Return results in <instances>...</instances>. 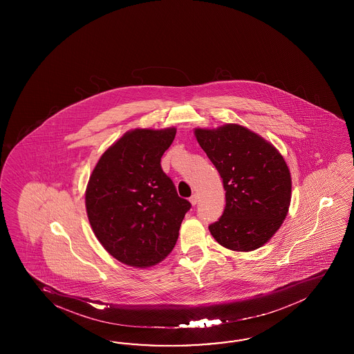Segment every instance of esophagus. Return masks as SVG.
<instances>
[{"mask_svg": "<svg viewBox=\"0 0 354 354\" xmlns=\"http://www.w3.org/2000/svg\"><path fill=\"white\" fill-rule=\"evenodd\" d=\"M189 203L192 205H196L198 203V196L197 194H192V197L189 198Z\"/></svg>", "mask_w": 354, "mask_h": 354, "instance_id": "obj_1", "label": "esophagus"}]
</instances>
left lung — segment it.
Listing matches in <instances>:
<instances>
[{
	"label": "left lung",
	"instance_id": "left-lung-1",
	"mask_svg": "<svg viewBox=\"0 0 354 354\" xmlns=\"http://www.w3.org/2000/svg\"><path fill=\"white\" fill-rule=\"evenodd\" d=\"M193 132L225 187V212L209 225L210 234L218 244L235 252L265 245L290 210L287 162L268 140L236 123Z\"/></svg>",
	"mask_w": 354,
	"mask_h": 354
}]
</instances>
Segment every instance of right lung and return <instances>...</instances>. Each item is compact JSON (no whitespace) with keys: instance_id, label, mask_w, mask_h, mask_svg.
<instances>
[{"instance_id":"add662e5","label":"right lung","mask_w":354,"mask_h":354,"mask_svg":"<svg viewBox=\"0 0 354 354\" xmlns=\"http://www.w3.org/2000/svg\"><path fill=\"white\" fill-rule=\"evenodd\" d=\"M175 133V127L129 129L102 153L86 184L93 234L131 268H151L167 257L191 209L161 169Z\"/></svg>"}]
</instances>
